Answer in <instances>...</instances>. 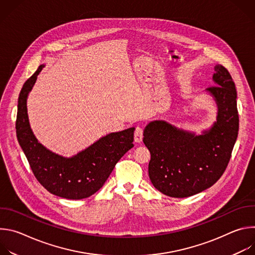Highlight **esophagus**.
Wrapping results in <instances>:
<instances>
[{
	"label": "esophagus",
	"mask_w": 255,
	"mask_h": 255,
	"mask_svg": "<svg viewBox=\"0 0 255 255\" xmlns=\"http://www.w3.org/2000/svg\"><path fill=\"white\" fill-rule=\"evenodd\" d=\"M143 138V130L140 127H136L135 128V132H134V141L136 143H140L142 141Z\"/></svg>",
	"instance_id": "esophagus-1"
}]
</instances>
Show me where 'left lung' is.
Segmentation results:
<instances>
[{
  "instance_id": "obj_1",
  "label": "left lung",
  "mask_w": 255,
  "mask_h": 255,
  "mask_svg": "<svg viewBox=\"0 0 255 255\" xmlns=\"http://www.w3.org/2000/svg\"><path fill=\"white\" fill-rule=\"evenodd\" d=\"M214 69L215 86L206 92L216 103L217 117L209 129L196 134L163 120L144 128L143 142L151 155L149 178L168 197L187 198L209 189L230 160L239 129L237 93L229 71L221 64Z\"/></svg>"
}]
</instances>
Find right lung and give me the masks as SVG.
Listing matches in <instances>:
<instances>
[{"label": "right lung", "mask_w": 255, "mask_h": 255, "mask_svg": "<svg viewBox=\"0 0 255 255\" xmlns=\"http://www.w3.org/2000/svg\"><path fill=\"white\" fill-rule=\"evenodd\" d=\"M44 66L38 67L20 92L16 120L18 142L35 177L49 193L68 200L85 199L104 186L116 163L134 146L135 128L109 133L70 157L47 149L35 137L27 113L28 95Z\"/></svg>", "instance_id": "obj_1"}]
</instances>
